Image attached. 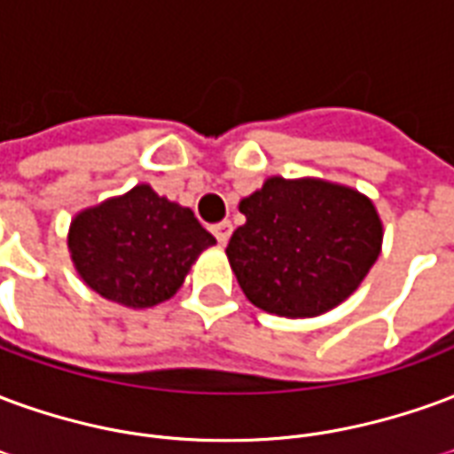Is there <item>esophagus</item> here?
I'll return each mask as SVG.
<instances>
[{"instance_id": "obj_1", "label": "esophagus", "mask_w": 454, "mask_h": 454, "mask_svg": "<svg viewBox=\"0 0 454 454\" xmlns=\"http://www.w3.org/2000/svg\"><path fill=\"white\" fill-rule=\"evenodd\" d=\"M211 233L216 236V240L221 246H226L228 238L233 233V226H231V221H221V223H214V226H211Z\"/></svg>"}]
</instances>
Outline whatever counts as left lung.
Instances as JSON below:
<instances>
[{
	"mask_svg": "<svg viewBox=\"0 0 454 454\" xmlns=\"http://www.w3.org/2000/svg\"><path fill=\"white\" fill-rule=\"evenodd\" d=\"M238 208L246 223L233 231L226 255L240 289L267 314H325L380 257L381 221L355 189L270 177Z\"/></svg>",
	"mask_w": 454,
	"mask_h": 454,
	"instance_id": "obj_1",
	"label": "left lung"
}]
</instances>
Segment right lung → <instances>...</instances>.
Returning a JSON list of instances; mask_svg holds the SVG:
<instances>
[{
	"instance_id": "obj_1",
	"label": "right lung",
	"mask_w": 454,
	"mask_h": 454,
	"mask_svg": "<svg viewBox=\"0 0 454 454\" xmlns=\"http://www.w3.org/2000/svg\"><path fill=\"white\" fill-rule=\"evenodd\" d=\"M214 243L192 208L158 197L148 184L77 214L67 238L87 286L130 309L169 299L199 253Z\"/></svg>"
}]
</instances>
